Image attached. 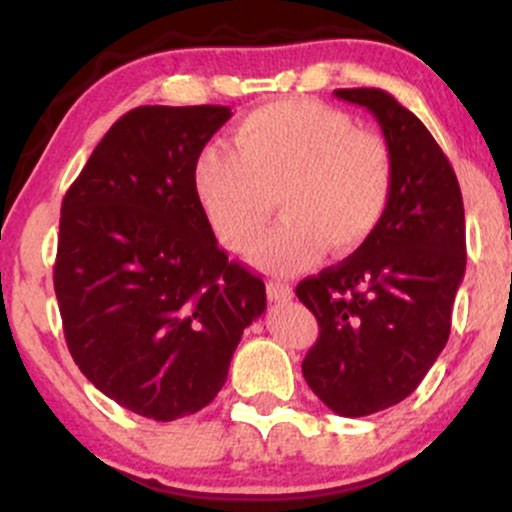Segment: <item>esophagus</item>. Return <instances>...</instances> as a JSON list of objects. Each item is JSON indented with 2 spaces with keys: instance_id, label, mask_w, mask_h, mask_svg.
Masks as SVG:
<instances>
[{
  "instance_id": "obj_1",
  "label": "esophagus",
  "mask_w": 512,
  "mask_h": 512,
  "mask_svg": "<svg viewBox=\"0 0 512 512\" xmlns=\"http://www.w3.org/2000/svg\"><path fill=\"white\" fill-rule=\"evenodd\" d=\"M267 296H269V301H274V303H286L293 298V289L289 284H284V281H269Z\"/></svg>"
}]
</instances>
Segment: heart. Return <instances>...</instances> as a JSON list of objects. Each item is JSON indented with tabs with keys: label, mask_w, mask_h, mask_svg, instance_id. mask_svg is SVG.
Instances as JSON below:
<instances>
[{
	"label": "heart",
	"mask_w": 512,
	"mask_h": 512,
	"mask_svg": "<svg viewBox=\"0 0 512 512\" xmlns=\"http://www.w3.org/2000/svg\"><path fill=\"white\" fill-rule=\"evenodd\" d=\"M233 149L199 154L195 195L221 243L236 252L255 245L279 199L286 219L255 250L264 269L298 272L327 245L334 255L356 252L390 209V146L327 105L291 98L252 110L233 129Z\"/></svg>",
	"instance_id": "obj_1"
}]
</instances>
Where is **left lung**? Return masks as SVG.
Here are the masks:
<instances>
[{
	"label": "left lung",
	"mask_w": 512,
	"mask_h": 512,
	"mask_svg": "<svg viewBox=\"0 0 512 512\" xmlns=\"http://www.w3.org/2000/svg\"><path fill=\"white\" fill-rule=\"evenodd\" d=\"M334 96L378 120L395 163L390 209L373 238L296 286L320 325L305 383L334 414L356 419L407 399L445 349L467 243L455 170L424 122L380 88Z\"/></svg>",
	"instance_id": "8db88e82"
}]
</instances>
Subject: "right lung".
Masks as SVG:
<instances>
[{
  "label": "right lung",
  "mask_w": 512,
  "mask_h": 512,
  "mask_svg": "<svg viewBox=\"0 0 512 512\" xmlns=\"http://www.w3.org/2000/svg\"><path fill=\"white\" fill-rule=\"evenodd\" d=\"M228 117L223 105L129 110L62 202L55 293L69 354L146 419L207 407L267 308L264 281L228 262L195 195L197 158Z\"/></svg>",
  "instance_id": "right-lung-1"
}]
</instances>
